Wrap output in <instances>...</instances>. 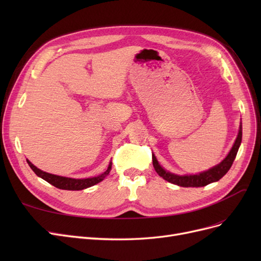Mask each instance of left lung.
Instances as JSON below:
<instances>
[{"instance_id":"left-lung-1","label":"left lung","mask_w":261,"mask_h":261,"mask_svg":"<svg viewBox=\"0 0 261 261\" xmlns=\"http://www.w3.org/2000/svg\"><path fill=\"white\" fill-rule=\"evenodd\" d=\"M242 143V125L240 126V132L238 138H236L235 143L231 149L230 153L226 155L225 159L219 163L218 165H216L215 168H212L206 172L199 173V174L196 175H184V176H179V175H175L172 174L170 172H167L163 168H161V165L159 164V162L156 161L155 156L152 154V163H153V168L155 170V172L159 174L162 178H164L165 180L170 181L172 184H175L178 186H183V187H201V186H206L212 181H217L220 178H222L227 171L230 170V168L232 167L233 161L235 159L236 154H238L240 145Z\"/></svg>"}]
</instances>
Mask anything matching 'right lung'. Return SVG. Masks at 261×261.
I'll return each mask as SVG.
<instances>
[{
  "instance_id": "obj_1",
  "label": "right lung",
  "mask_w": 261,
  "mask_h": 261,
  "mask_svg": "<svg viewBox=\"0 0 261 261\" xmlns=\"http://www.w3.org/2000/svg\"><path fill=\"white\" fill-rule=\"evenodd\" d=\"M27 162L29 164V167L31 168V170H33L39 177L43 178L44 180H46L48 183H50L51 185L55 186L57 188L66 189V191H82V189L88 188L90 186L98 184L99 181H101L109 174L110 171H111V167H112V163H110L109 167H108V170L103 173V174H101L99 176L91 177V178L76 179V178H69V177L50 174V173L43 172L41 170H39L38 168H36L35 165L31 163L29 160H27Z\"/></svg>"
}]
</instances>
